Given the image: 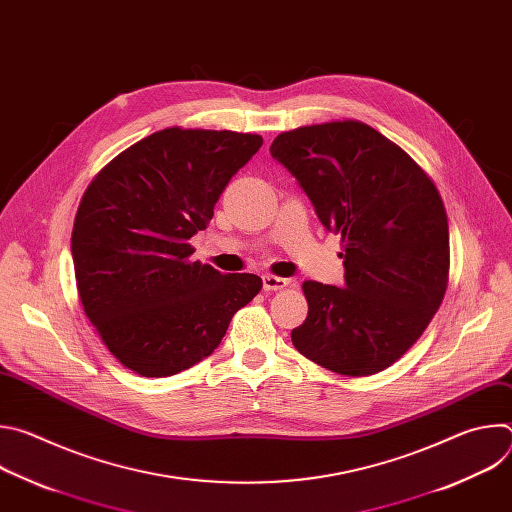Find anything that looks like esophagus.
<instances>
[{
	"label": "esophagus",
	"mask_w": 512,
	"mask_h": 512,
	"mask_svg": "<svg viewBox=\"0 0 512 512\" xmlns=\"http://www.w3.org/2000/svg\"><path fill=\"white\" fill-rule=\"evenodd\" d=\"M289 285V279L277 277V275H263V289L265 291H279Z\"/></svg>",
	"instance_id": "1"
}]
</instances>
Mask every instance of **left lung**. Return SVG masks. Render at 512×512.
Returning a JSON list of instances; mask_svg holds the SVG:
<instances>
[{"label":"left lung","instance_id":"obj_1","mask_svg":"<svg viewBox=\"0 0 512 512\" xmlns=\"http://www.w3.org/2000/svg\"><path fill=\"white\" fill-rule=\"evenodd\" d=\"M269 152L344 243V287L304 281L308 318L291 342L338 375L385 371L446 294L450 231L440 192L399 145L352 119L283 131Z\"/></svg>","mask_w":512,"mask_h":512}]
</instances>
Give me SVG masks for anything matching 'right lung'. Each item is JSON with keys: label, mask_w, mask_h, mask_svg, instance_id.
Segmentation results:
<instances>
[{"label": "right lung", "mask_w": 512, "mask_h": 512, "mask_svg": "<svg viewBox=\"0 0 512 512\" xmlns=\"http://www.w3.org/2000/svg\"><path fill=\"white\" fill-rule=\"evenodd\" d=\"M261 145L253 133L168 127L121 152L85 190L70 239L81 304L133 373L194 367L261 291L253 273L192 261L188 243Z\"/></svg>", "instance_id": "obj_1"}]
</instances>
